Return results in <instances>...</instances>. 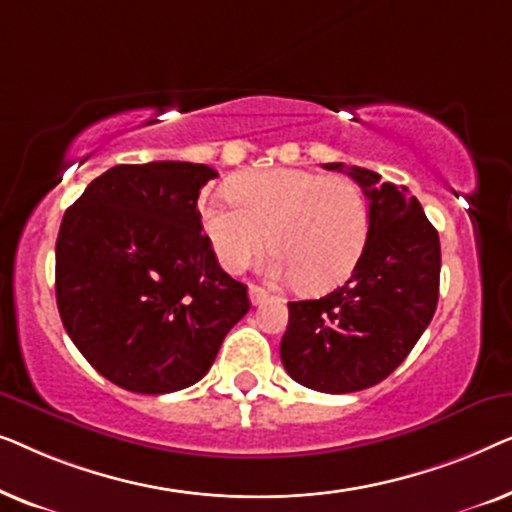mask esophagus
Masks as SVG:
<instances>
[{
	"label": "esophagus",
	"mask_w": 512,
	"mask_h": 512,
	"mask_svg": "<svg viewBox=\"0 0 512 512\" xmlns=\"http://www.w3.org/2000/svg\"><path fill=\"white\" fill-rule=\"evenodd\" d=\"M249 300H251V305H263L265 300H270V293L265 291V289H261V286H251V289H249Z\"/></svg>",
	"instance_id": "1"
}]
</instances>
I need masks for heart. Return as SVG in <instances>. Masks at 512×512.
Returning a JSON list of instances; mask_svg holds the SVG:
<instances>
[{"instance_id": "b5f03b06", "label": "heart", "mask_w": 512, "mask_h": 512, "mask_svg": "<svg viewBox=\"0 0 512 512\" xmlns=\"http://www.w3.org/2000/svg\"><path fill=\"white\" fill-rule=\"evenodd\" d=\"M200 202L205 235L228 272H242L270 240L265 272L328 291L349 277L368 240V205L347 177L272 167L230 179Z\"/></svg>"}]
</instances>
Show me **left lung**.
<instances>
[{
	"label": "left lung",
	"mask_w": 512,
	"mask_h": 512,
	"mask_svg": "<svg viewBox=\"0 0 512 512\" xmlns=\"http://www.w3.org/2000/svg\"><path fill=\"white\" fill-rule=\"evenodd\" d=\"M347 172L368 200V240L352 275L319 300L289 303L279 345L293 380L324 394H352L382 382L405 361L438 305L440 240L408 188L366 167Z\"/></svg>",
	"instance_id": "8db88e82"
}]
</instances>
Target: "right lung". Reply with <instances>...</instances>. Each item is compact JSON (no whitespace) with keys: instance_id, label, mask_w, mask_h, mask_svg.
<instances>
[{"instance_id":"obj_1","label":"right lung","mask_w":512,"mask_h":512,"mask_svg":"<svg viewBox=\"0 0 512 512\" xmlns=\"http://www.w3.org/2000/svg\"><path fill=\"white\" fill-rule=\"evenodd\" d=\"M214 177L179 160L116 165L62 216V324L97 373L135 394L202 380L251 307L247 286L221 270L202 233L198 198Z\"/></svg>"}]
</instances>
